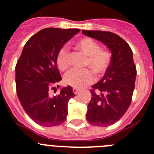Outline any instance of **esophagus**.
<instances>
[{
	"mask_svg": "<svg viewBox=\"0 0 154 154\" xmlns=\"http://www.w3.org/2000/svg\"><path fill=\"white\" fill-rule=\"evenodd\" d=\"M73 92H74L75 94H77L79 92H80V90L77 89V88H73Z\"/></svg>",
	"mask_w": 154,
	"mask_h": 154,
	"instance_id": "obj_1",
	"label": "esophagus"
}]
</instances>
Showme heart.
Returning <instances> with one entry per match:
<instances>
[{
	"mask_svg": "<svg viewBox=\"0 0 154 154\" xmlns=\"http://www.w3.org/2000/svg\"><path fill=\"white\" fill-rule=\"evenodd\" d=\"M74 46L86 56L84 67L91 69L98 77L106 74L112 62V55L109 51L100 49V45L88 37L77 40L74 42ZM56 63L59 69L63 71L70 67V53L67 48L63 47L59 50L56 57ZM91 70L87 68L72 70L65 76V84L76 88H85L92 83L94 80V74Z\"/></svg>",
	"mask_w": 154,
	"mask_h": 154,
	"instance_id": "b5f03b06",
	"label": "heart"
}]
</instances>
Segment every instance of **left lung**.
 I'll list each match as a JSON object with an SVG mask.
<instances>
[{
  "instance_id": "left-lung-1",
  "label": "left lung",
  "mask_w": 154,
  "mask_h": 154,
  "mask_svg": "<svg viewBox=\"0 0 154 154\" xmlns=\"http://www.w3.org/2000/svg\"><path fill=\"white\" fill-rule=\"evenodd\" d=\"M87 36L103 42L112 52V62L103 78L91 86L86 119L98 127L117 122L128 109L135 88L136 67L130 45L114 32L82 30Z\"/></svg>"
}]
</instances>
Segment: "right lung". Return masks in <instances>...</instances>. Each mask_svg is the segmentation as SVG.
I'll list each match as a JSON object with an SVG mask.
<instances>
[{
	"instance_id": "right-lung-1",
	"label": "right lung",
	"mask_w": 154,
	"mask_h": 154,
	"mask_svg": "<svg viewBox=\"0 0 154 154\" xmlns=\"http://www.w3.org/2000/svg\"><path fill=\"white\" fill-rule=\"evenodd\" d=\"M80 29H43L27 42L15 66L18 100L28 116L38 125H62L68 115V103L75 96L71 86L51 97L50 89L62 80L56 63L59 50ZM57 91V90H54Z\"/></svg>"
}]
</instances>
